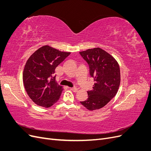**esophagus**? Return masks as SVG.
<instances>
[{"instance_id":"1","label":"esophagus","mask_w":151,"mask_h":151,"mask_svg":"<svg viewBox=\"0 0 151 151\" xmlns=\"http://www.w3.org/2000/svg\"><path fill=\"white\" fill-rule=\"evenodd\" d=\"M70 89L73 91V92H74V93L77 92V91H78V89H77V88H70Z\"/></svg>"}]
</instances>
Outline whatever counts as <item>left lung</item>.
<instances>
[{
    "label": "left lung",
    "instance_id": "8db88e82",
    "mask_svg": "<svg viewBox=\"0 0 151 151\" xmlns=\"http://www.w3.org/2000/svg\"><path fill=\"white\" fill-rule=\"evenodd\" d=\"M88 63L93 77V89L88 91V98L81 103L93 111L104 106L116 94L120 84V70L116 60L100 48L79 52Z\"/></svg>",
    "mask_w": 151,
    "mask_h": 151
}]
</instances>
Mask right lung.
Masks as SVG:
<instances>
[{
  "instance_id": "obj_1",
  "label": "right lung",
  "mask_w": 151,
  "mask_h": 151,
  "mask_svg": "<svg viewBox=\"0 0 151 151\" xmlns=\"http://www.w3.org/2000/svg\"><path fill=\"white\" fill-rule=\"evenodd\" d=\"M70 54L45 45L27 60L22 79L27 94L35 104L49 108L58 101L63 89L55 81V70Z\"/></svg>"
}]
</instances>
